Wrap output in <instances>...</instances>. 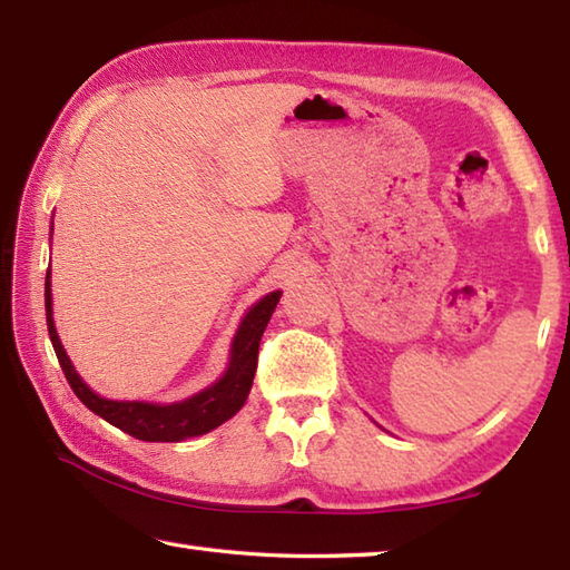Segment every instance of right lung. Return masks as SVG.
<instances>
[{"label": "right lung", "mask_w": 570, "mask_h": 570, "mask_svg": "<svg viewBox=\"0 0 570 570\" xmlns=\"http://www.w3.org/2000/svg\"><path fill=\"white\" fill-rule=\"evenodd\" d=\"M282 298V292H274L264 296L257 306L249 308V313L242 321L239 331L235 335L233 353H229V367L223 374L220 382H215L208 390L198 392L196 396L186 399L178 404H147V402H112V399H102L95 394L88 384L80 380L76 367L70 365L63 345L58 341L56 325H53V311H51V278L46 276V325L48 335L56 350V357L60 362L70 390L76 392L80 402L95 414L102 416L107 423L122 429L125 433L135 435L139 441H184L190 435H203L220 426L227 419H233L242 404L247 402V394L252 390L254 372H257V357H259V341L262 333L269 323L272 313Z\"/></svg>", "instance_id": "right-lung-1"}]
</instances>
